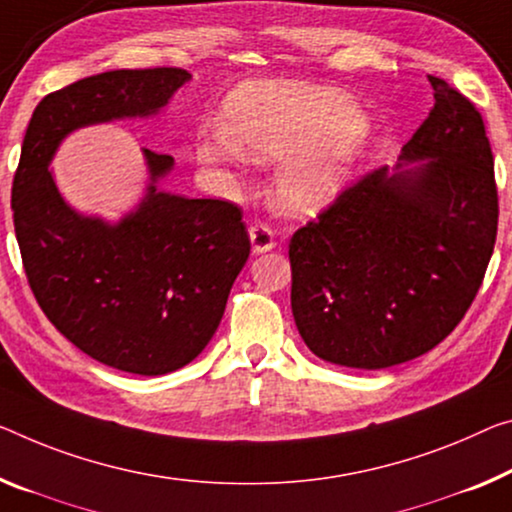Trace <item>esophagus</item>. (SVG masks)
I'll use <instances>...</instances> for the list:
<instances>
[{"mask_svg":"<svg viewBox=\"0 0 512 512\" xmlns=\"http://www.w3.org/2000/svg\"><path fill=\"white\" fill-rule=\"evenodd\" d=\"M249 240L254 254H265V251H270L274 247V231L267 224L256 222L249 226Z\"/></svg>","mask_w":512,"mask_h":512,"instance_id":"esophagus-1","label":"esophagus"}]
</instances>
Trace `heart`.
I'll use <instances>...</instances> for the list:
<instances>
[{
    "instance_id": "b5f03b06",
    "label": "heart",
    "mask_w": 512,
    "mask_h": 512,
    "mask_svg": "<svg viewBox=\"0 0 512 512\" xmlns=\"http://www.w3.org/2000/svg\"><path fill=\"white\" fill-rule=\"evenodd\" d=\"M224 125L199 137L201 160H281L277 196L288 212L336 199L366 139L359 109L343 93L288 82L240 84L224 102Z\"/></svg>"
}]
</instances>
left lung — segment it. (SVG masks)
<instances>
[{
    "label": "left lung",
    "instance_id": "left-lung-1",
    "mask_svg": "<svg viewBox=\"0 0 512 512\" xmlns=\"http://www.w3.org/2000/svg\"><path fill=\"white\" fill-rule=\"evenodd\" d=\"M428 82L435 107L396 171L361 176L290 238L295 325L329 364L377 371L426 355L483 283L499 222L490 139L474 102Z\"/></svg>",
    "mask_w": 512,
    "mask_h": 512
}]
</instances>
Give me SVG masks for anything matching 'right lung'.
<instances>
[{"instance_id": "right-lung-1", "label": "right lung", "mask_w": 512, "mask_h": 512, "mask_svg": "<svg viewBox=\"0 0 512 512\" xmlns=\"http://www.w3.org/2000/svg\"><path fill=\"white\" fill-rule=\"evenodd\" d=\"M190 77L109 70L50 93L31 114L13 178L15 238L38 306L84 355L125 373L164 375L201 355L249 258L242 210L157 190L174 157L144 148L146 196L109 224L70 208L47 167L73 130L153 116Z\"/></svg>"}]
</instances>
